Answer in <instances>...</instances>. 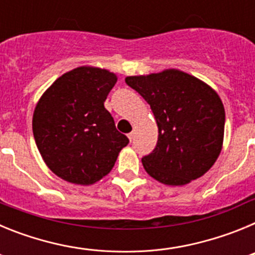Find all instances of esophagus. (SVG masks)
<instances>
[{"label": "esophagus", "mask_w": 255, "mask_h": 255, "mask_svg": "<svg viewBox=\"0 0 255 255\" xmlns=\"http://www.w3.org/2000/svg\"><path fill=\"white\" fill-rule=\"evenodd\" d=\"M128 138H129V140H130V141L134 140V131L129 132V134H128Z\"/></svg>", "instance_id": "esophagus-1"}]
</instances>
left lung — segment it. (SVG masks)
Listing matches in <instances>:
<instances>
[{
    "instance_id": "left-lung-1",
    "label": "left lung",
    "mask_w": 255,
    "mask_h": 255,
    "mask_svg": "<svg viewBox=\"0 0 255 255\" xmlns=\"http://www.w3.org/2000/svg\"><path fill=\"white\" fill-rule=\"evenodd\" d=\"M125 82L147 101L158 126L155 148L141 158L145 171L166 185H185L204 175L224 141L225 108L217 93L179 70Z\"/></svg>"
}]
</instances>
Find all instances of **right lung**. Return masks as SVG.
<instances>
[{"mask_svg":"<svg viewBox=\"0 0 255 255\" xmlns=\"http://www.w3.org/2000/svg\"><path fill=\"white\" fill-rule=\"evenodd\" d=\"M116 82L107 70L78 67L58 78L38 102L33 115L35 143L61 179L94 184L112 170L129 143L105 108Z\"/></svg>","mask_w":255,"mask_h":255,"instance_id":"1","label":"right lung"}]
</instances>
